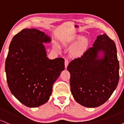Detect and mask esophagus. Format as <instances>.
<instances>
[{
    "mask_svg": "<svg viewBox=\"0 0 124 124\" xmlns=\"http://www.w3.org/2000/svg\"><path fill=\"white\" fill-rule=\"evenodd\" d=\"M68 64H69V61H68V59H65V68H67V67H68Z\"/></svg>",
    "mask_w": 124,
    "mask_h": 124,
    "instance_id": "34e87169",
    "label": "esophagus"
}]
</instances>
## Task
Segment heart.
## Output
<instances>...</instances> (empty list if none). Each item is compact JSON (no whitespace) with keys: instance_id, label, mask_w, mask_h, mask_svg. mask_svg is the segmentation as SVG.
I'll use <instances>...</instances> for the list:
<instances>
[{"instance_id":"b5f03b06","label":"heart","mask_w":124,"mask_h":124,"mask_svg":"<svg viewBox=\"0 0 124 124\" xmlns=\"http://www.w3.org/2000/svg\"><path fill=\"white\" fill-rule=\"evenodd\" d=\"M78 39H80V40L78 41L76 46H75V53H79L85 49L88 44V39L86 38H83L82 35L80 34H75L69 38H66L62 40V43L64 45L66 46L71 42H73V41L78 40Z\"/></svg>"}]
</instances>
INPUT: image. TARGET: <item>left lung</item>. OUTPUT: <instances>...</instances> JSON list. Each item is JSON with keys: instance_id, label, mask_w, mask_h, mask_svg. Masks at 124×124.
Listing matches in <instances>:
<instances>
[{"instance_id": "left-lung-1", "label": "left lung", "mask_w": 124, "mask_h": 124, "mask_svg": "<svg viewBox=\"0 0 124 124\" xmlns=\"http://www.w3.org/2000/svg\"><path fill=\"white\" fill-rule=\"evenodd\" d=\"M71 93L77 103L89 108L106 103L119 82L116 44L106 34L98 35L93 46L68 65Z\"/></svg>"}]
</instances>
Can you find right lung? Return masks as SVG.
<instances>
[{"instance_id":"add662e5","label":"right lung","mask_w":124,"mask_h":124,"mask_svg":"<svg viewBox=\"0 0 124 124\" xmlns=\"http://www.w3.org/2000/svg\"><path fill=\"white\" fill-rule=\"evenodd\" d=\"M51 38L35 28H25L13 38L5 63L8 86L24 106L37 107L46 103L54 82L65 69L64 59L47 57L44 43Z\"/></svg>"}]
</instances>
